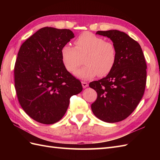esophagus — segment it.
<instances>
[{
    "mask_svg": "<svg viewBox=\"0 0 160 160\" xmlns=\"http://www.w3.org/2000/svg\"><path fill=\"white\" fill-rule=\"evenodd\" d=\"M82 87H83V88H86V87H88V85H89V84H88L87 82H82Z\"/></svg>",
    "mask_w": 160,
    "mask_h": 160,
    "instance_id": "34e87169",
    "label": "esophagus"
}]
</instances>
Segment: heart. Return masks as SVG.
<instances>
[{
	"instance_id": "b5f03b06",
	"label": "heart",
	"mask_w": 160,
	"mask_h": 160,
	"mask_svg": "<svg viewBox=\"0 0 160 160\" xmlns=\"http://www.w3.org/2000/svg\"><path fill=\"white\" fill-rule=\"evenodd\" d=\"M75 47L66 45L61 49V59L64 68L73 73L80 65L82 58L86 64L74 75L82 80H90L96 76H106L116 62L117 52L111 42L91 32H84L75 40Z\"/></svg>"
}]
</instances>
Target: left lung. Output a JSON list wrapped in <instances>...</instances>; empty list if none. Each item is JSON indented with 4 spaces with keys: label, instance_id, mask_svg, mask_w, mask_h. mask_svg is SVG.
<instances>
[{
    "label": "left lung",
    "instance_id": "left-lung-1",
    "mask_svg": "<svg viewBox=\"0 0 160 160\" xmlns=\"http://www.w3.org/2000/svg\"><path fill=\"white\" fill-rule=\"evenodd\" d=\"M96 34L112 40L117 59L106 77L90 82L98 94L91 109L98 119L114 123L128 117L140 102L147 82V64L140 45L127 33L112 29Z\"/></svg>",
    "mask_w": 160,
    "mask_h": 160
}]
</instances>
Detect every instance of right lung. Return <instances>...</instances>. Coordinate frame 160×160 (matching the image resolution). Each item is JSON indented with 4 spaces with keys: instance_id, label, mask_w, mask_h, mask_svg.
Listing matches in <instances>:
<instances>
[{
    "instance_id": "obj_1",
    "label": "right lung",
    "mask_w": 160,
    "mask_h": 160,
    "mask_svg": "<svg viewBox=\"0 0 160 160\" xmlns=\"http://www.w3.org/2000/svg\"><path fill=\"white\" fill-rule=\"evenodd\" d=\"M75 37L69 29H40L20 47L14 82L20 106L33 120L45 124L62 119L70 98L80 93L79 80L65 68L61 49Z\"/></svg>"
}]
</instances>
